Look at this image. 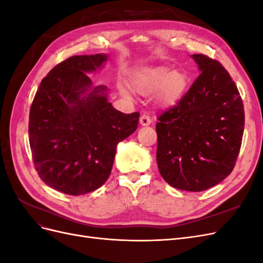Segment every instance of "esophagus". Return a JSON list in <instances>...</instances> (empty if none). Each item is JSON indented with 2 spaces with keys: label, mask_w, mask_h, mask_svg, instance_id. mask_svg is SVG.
<instances>
[{
  "label": "esophagus",
  "mask_w": 263,
  "mask_h": 263,
  "mask_svg": "<svg viewBox=\"0 0 263 263\" xmlns=\"http://www.w3.org/2000/svg\"><path fill=\"white\" fill-rule=\"evenodd\" d=\"M139 122H140V124L142 125V126H148V125H150L151 123H153V119H151V117L148 115V114H142L141 116H140V119H139Z\"/></svg>",
  "instance_id": "1"
}]
</instances>
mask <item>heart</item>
Listing matches in <instances>:
<instances>
[{"mask_svg": "<svg viewBox=\"0 0 263 263\" xmlns=\"http://www.w3.org/2000/svg\"><path fill=\"white\" fill-rule=\"evenodd\" d=\"M132 83L135 89L142 94H149L161 89L160 99L165 104H174L180 101L187 87L184 74L172 72L164 67L142 69L133 77Z\"/></svg>", "mask_w": 263, "mask_h": 263, "instance_id": "obj_1", "label": "heart"}]
</instances>
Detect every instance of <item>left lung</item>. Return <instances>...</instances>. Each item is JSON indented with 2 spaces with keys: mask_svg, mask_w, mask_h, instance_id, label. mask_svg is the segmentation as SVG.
Returning a JSON list of instances; mask_svg holds the SVG:
<instances>
[{
  "mask_svg": "<svg viewBox=\"0 0 263 263\" xmlns=\"http://www.w3.org/2000/svg\"><path fill=\"white\" fill-rule=\"evenodd\" d=\"M192 58L200 76L176 105L158 117L157 163L171 186L200 192L232 173L241 147L245 110L221 63L202 53Z\"/></svg>",
  "mask_w": 263,
  "mask_h": 263,
  "instance_id": "8db88e82",
  "label": "left lung"
}]
</instances>
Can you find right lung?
I'll use <instances>...</instances> for the list:
<instances>
[{
	"mask_svg": "<svg viewBox=\"0 0 263 263\" xmlns=\"http://www.w3.org/2000/svg\"><path fill=\"white\" fill-rule=\"evenodd\" d=\"M106 54L72 55L41 82L29 110V145L35 169L47 185L82 195L108 179L116 146L137 129L139 113L124 114L106 99V86L91 89L86 72Z\"/></svg>",
	"mask_w": 263,
	"mask_h": 263,
	"instance_id": "1",
	"label": "right lung"
}]
</instances>
